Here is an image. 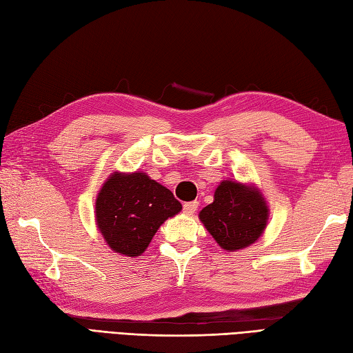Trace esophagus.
Wrapping results in <instances>:
<instances>
[{
	"mask_svg": "<svg viewBox=\"0 0 353 353\" xmlns=\"http://www.w3.org/2000/svg\"><path fill=\"white\" fill-rule=\"evenodd\" d=\"M198 205H199V202H198V201L185 202L184 205H183V208H184V213H187V214H193L194 211L198 210Z\"/></svg>",
	"mask_w": 353,
	"mask_h": 353,
	"instance_id": "obj_1",
	"label": "esophagus"
}]
</instances>
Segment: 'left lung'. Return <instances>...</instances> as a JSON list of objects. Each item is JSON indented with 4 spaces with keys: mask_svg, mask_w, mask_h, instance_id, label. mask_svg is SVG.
<instances>
[{
    "mask_svg": "<svg viewBox=\"0 0 353 353\" xmlns=\"http://www.w3.org/2000/svg\"><path fill=\"white\" fill-rule=\"evenodd\" d=\"M268 205L252 187L236 181H222L214 201L199 213L201 222L226 250L252 245L268 223Z\"/></svg>",
    "mask_w": 353,
    "mask_h": 353,
    "instance_id": "left-lung-1",
    "label": "left lung"
}]
</instances>
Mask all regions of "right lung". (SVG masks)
I'll return each mask as SVG.
<instances>
[{"label":"right lung","mask_w":353,"mask_h":353,"mask_svg":"<svg viewBox=\"0 0 353 353\" xmlns=\"http://www.w3.org/2000/svg\"><path fill=\"white\" fill-rule=\"evenodd\" d=\"M181 202L143 172L113 174L97 198V223L114 252L137 256L168 217L181 211Z\"/></svg>","instance_id":"1"}]
</instances>
